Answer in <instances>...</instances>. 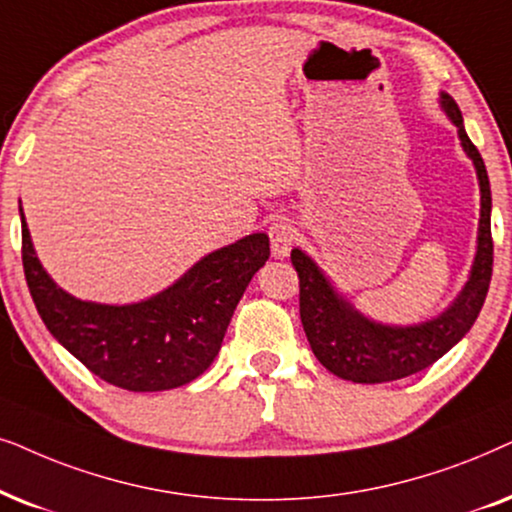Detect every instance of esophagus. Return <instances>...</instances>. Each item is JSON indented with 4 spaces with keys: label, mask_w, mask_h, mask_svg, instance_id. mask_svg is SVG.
I'll return each instance as SVG.
<instances>
[{
    "label": "esophagus",
    "mask_w": 512,
    "mask_h": 512,
    "mask_svg": "<svg viewBox=\"0 0 512 512\" xmlns=\"http://www.w3.org/2000/svg\"><path fill=\"white\" fill-rule=\"evenodd\" d=\"M269 241H271V255L276 260H283L288 257V252L295 243V227L288 220H278L269 227Z\"/></svg>",
    "instance_id": "esophagus-1"
}]
</instances>
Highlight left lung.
<instances>
[{"label": "left lung", "instance_id": "1", "mask_svg": "<svg viewBox=\"0 0 512 512\" xmlns=\"http://www.w3.org/2000/svg\"><path fill=\"white\" fill-rule=\"evenodd\" d=\"M440 105L459 131L463 152L473 161L480 182L478 252L468 283L440 316L419 325H384L365 318L332 288L316 262L299 248L290 260L299 276V316L313 356L337 377L356 384H384L426 370L459 344L485 304L494 267L492 189L485 161L463 128V117L452 95L440 93Z\"/></svg>", "mask_w": 512, "mask_h": 512}]
</instances>
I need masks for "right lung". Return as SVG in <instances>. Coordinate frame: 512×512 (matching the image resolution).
<instances>
[{
    "mask_svg": "<svg viewBox=\"0 0 512 512\" xmlns=\"http://www.w3.org/2000/svg\"><path fill=\"white\" fill-rule=\"evenodd\" d=\"M23 269L49 332L95 377L149 393L201 377L250 278L269 260V236L250 234L196 262L168 290L138 304H95L67 295L34 255L23 208Z\"/></svg>",
    "mask_w": 512,
    "mask_h": 512,
    "instance_id": "add662e5",
    "label": "right lung"
}]
</instances>
